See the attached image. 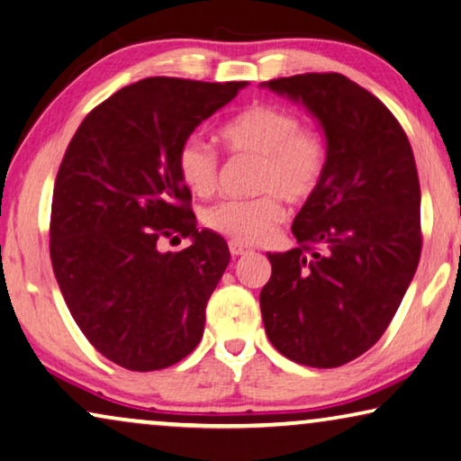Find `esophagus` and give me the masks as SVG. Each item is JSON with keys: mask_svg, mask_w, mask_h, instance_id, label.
<instances>
[{"mask_svg": "<svg viewBox=\"0 0 461 461\" xmlns=\"http://www.w3.org/2000/svg\"><path fill=\"white\" fill-rule=\"evenodd\" d=\"M230 252H231V257H240V254L250 252V249H249V246L240 244V242H230Z\"/></svg>", "mask_w": 461, "mask_h": 461, "instance_id": "obj_1", "label": "esophagus"}]
</instances>
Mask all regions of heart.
<instances>
[{"instance_id":"1","label":"heart","mask_w":461,"mask_h":461,"mask_svg":"<svg viewBox=\"0 0 461 461\" xmlns=\"http://www.w3.org/2000/svg\"><path fill=\"white\" fill-rule=\"evenodd\" d=\"M221 142L233 157H258L254 198H231L204 211L209 230L231 242L257 244L271 236L285 217L287 203H304L321 186L329 165V144L321 130L302 126L292 109L257 103L221 128ZM177 174L196 196L217 190L219 155L196 136L184 140L176 157Z\"/></svg>"}]
</instances>
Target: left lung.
<instances>
[{
  "mask_svg": "<svg viewBox=\"0 0 461 461\" xmlns=\"http://www.w3.org/2000/svg\"><path fill=\"white\" fill-rule=\"evenodd\" d=\"M319 120L329 165L294 219L298 249L269 254L267 338L285 358L335 368L381 339L422 250L420 182L400 122L343 74L263 82Z\"/></svg>",
  "mask_w": 461,
  "mask_h": 461,
  "instance_id": "1",
  "label": "left lung"
}]
</instances>
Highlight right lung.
<instances>
[{
	"mask_svg": "<svg viewBox=\"0 0 461 461\" xmlns=\"http://www.w3.org/2000/svg\"><path fill=\"white\" fill-rule=\"evenodd\" d=\"M246 85L144 78L95 107L68 144L53 186V273L85 338L123 368H167L203 338L230 249L196 230L176 157ZM180 237L188 249L160 250Z\"/></svg>",
	"mask_w": 461,
	"mask_h": 461,
	"instance_id": "right-lung-1",
	"label": "right lung"
}]
</instances>
